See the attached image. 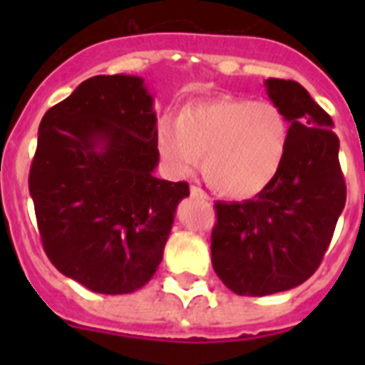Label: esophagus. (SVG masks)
I'll list each match as a JSON object with an SVG mask.
<instances>
[{
    "label": "esophagus",
    "instance_id": "34e87169",
    "mask_svg": "<svg viewBox=\"0 0 365 365\" xmlns=\"http://www.w3.org/2000/svg\"><path fill=\"white\" fill-rule=\"evenodd\" d=\"M189 193H191V197L193 199H200V200H210V197L202 191L200 187H195V185H191V189H189Z\"/></svg>",
    "mask_w": 365,
    "mask_h": 365
}]
</instances>
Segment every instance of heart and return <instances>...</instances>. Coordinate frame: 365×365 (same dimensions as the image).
<instances>
[{"label": "heart", "mask_w": 365, "mask_h": 365, "mask_svg": "<svg viewBox=\"0 0 365 365\" xmlns=\"http://www.w3.org/2000/svg\"><path fill=\"white\" fill-rule=\"evenodd\" d=\"M289 125L272 102L216 98L185 106L178 121L160 119L155 145L172 176L197 170L222 195L250 199L265 191L282 168Z\"/></svg>", "instance_id": "1"}]
</instances>
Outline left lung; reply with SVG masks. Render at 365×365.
I'll return each instance as SVG.
<instances>
[{"mask_svg": "<svg viewBox=\"0 0 365 365\" xmlns=\"http://www.w3.org/2000/svg\"><path fill=\"white\" fill-rule=\"evenodd\" d=\"M267 96L289 123L274 182L242 202H216L212 267L237 295L263 297L314 274L345 208L334 121L297 81L267 79Z\"/></svg>", "mask_w": 365, "mask_h": 365, "instance_id": "obj_1", "label": "left lung"}]
</instances>
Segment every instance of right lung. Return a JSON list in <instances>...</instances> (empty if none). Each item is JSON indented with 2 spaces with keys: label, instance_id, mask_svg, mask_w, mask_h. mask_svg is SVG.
<instances>
[{
  "label": "right lung",
  "instance_id": "obj_1",
  "mask_svg": "<svg viewBox=\"0 0 365 365\" xmlns=\"http://www.w3.org/2000/svg\"><path fill=\"white\" fill-rule=\"evenodd\" d=\"M157 115L138 76H96L43 115L30 195L43 248L96 294H132L163 261L185 182L155 178Z\"/></svg>",
  "mask_w": 365,
  "mask_h": 365
}]
</instances>
